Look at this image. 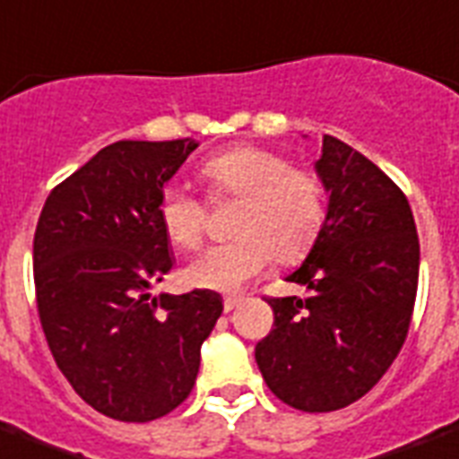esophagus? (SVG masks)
<instances>
[{"instance_id": "esophagus-1", "label": "esophagus", "mask_w": 459, "mask_h": 459, "mask_svg": "<svg viewBox=\"0 0 459 459\" xmlns=\"http://www.w3.org/2000/svg\"><path fill=\"white\" fill-rule=\"evenodd\" d=\"M240 300H243V296H226V299H223V310L230 313L233 307L240 306Z\"/></svg>"}]
</instances>
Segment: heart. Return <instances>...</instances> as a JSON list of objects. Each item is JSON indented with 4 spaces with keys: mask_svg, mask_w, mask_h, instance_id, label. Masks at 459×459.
I'll list each match as a JSON object with an SVG mask.
<instances>
[{
    "mask_svg": "<svg viewBox=\"0 0 459 459\" xmlns=\"http://www.w3.org/2000/svg\"><path fill=\"white\" fill-rule=\"evenodd\" d=\"M212 190L240 199L229 243L209 245L185 269L192 286L236 291L264 269L272 255L293 260L313 243L325 219V192L317 175L293 168L281 153L262 146H233L202 166ZM206 209L183 185L159 197V221L168 240L195 247L204 233Z\"/></svg>",
    "mask_w": 459,
    "mask_h": 459,
    "instance_id": "heart-1",
    "label": "heart"
}]
</instances>
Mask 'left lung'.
I'll return each mask as SVG.
<instances>
[{
    "mask_svg": "<svg viewBox=\"0 0 459 459\" xmlns=\"http://www.w3.org/2000/svg\"><path fill=\"white\" fill-rule=\"evenodd\" d=\"M315 170L330 195L310 253L286 281L306 299H267L274 327L255 346L272 393L300 411L361 400L400 354L414 313L419 236L404 192L334 136Z\"/></svg>",
    "mask_w": 459,
    "mask_h": 459,
    "instance_id": "obj_1",
    "label": "left lung"
}]
</instances>
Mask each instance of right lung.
I'll return each instance as SVG.
<instances>
[{
	"label": "right lung",
	"mask_w": 459,
	"mask_h": 459,
	"mask_svg": "<svg viewBox=\"0 0 459 459\" xmlns=\"http://www.w3.org/2000/svg\"><path fill=\"white\" fill-rule=\"evenodd\" d=\"M195 139L115 142L45 199L33 238L38 315L86 404L144 424L180 407L223 313L216 291L149 293L173 269L159 197Z\"/></svg>",
	"instance_id": "add662e5"
}]
</instances>
